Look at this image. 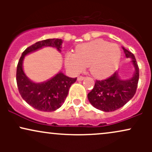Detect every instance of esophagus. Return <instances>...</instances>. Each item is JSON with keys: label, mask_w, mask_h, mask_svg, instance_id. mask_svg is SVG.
Masks as SVG:
<instances>
[{"label": "esophagus", "mask_w": 152, "mask_h": 152, "mask_svg": "<svg viewBox=\"0 0 152 152\" xmlns=\"http://www.w3.org/2000/svg\"><path fill=\"white\" fill-rule=\"evenodd\" d=\"M84 77H83V76H78L77 78V81H83V80H84Z\"/></svg>", "instance_id": "34e87169"}]
</instances>
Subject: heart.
Returning a JSON list of instances; mask_svg holds the SVG:
<instances>
[{"label":"heart","instance_id":"1","mask_svg":"<svg viewBox=\"0 0 152 152\" xmlns=\"http://www.w3.org/2000/svg\"><path fill=\"white\" fill-rule=\"evenodd\" d=\"M120 59L121 50L117 45L98 39L79 45L76 53H68L65 56V65L74 75L88 66L92 76L104 78L116 70Z\"/></svg>","mask_w":152,"mask_h":152}]
</instances>
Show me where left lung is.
<instances>
[{"mask_svg": "<svg viewBox=\"0 0 152 152\" xmlns=\"http://www.w3.org/2000/svg\"><path fill=\"white\" fill-rule=\"evenodd\" d=\"M125 56L131 58L134 72L129 78L123 79L118 71L104 81H96L94 88L88 94V101L94 107L102 111H116L131 100L136 93L139 81V67L133 53L122 46Z\"/></svg>", "mask_w": 152, "mask_h": 152, "instance_id": "obj_1", "label": "left lung"}]
</instances>
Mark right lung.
<instances>
[{
	"instance_id": "obj_1",
	"label": "right lung",
	"mask_w": 152,
	"mask_h": 152,
	"mask_svg": "<svg viewBox=\"0 0 152 152\" xmlns=\"http://www.w3.org/2000/svg\"><path fill=\"white\" fill-rule=\"evenodd\" d=\"M63 40L49 38L34 43L23 52L17 66L16 81L19 93L27 104L41 111H53L63 105L69 90L76 78H70L62 71L43 82H35L26 76L23 64L25 56L44 47H51L61 52Z\"/></svg>"
}]
</instances>
